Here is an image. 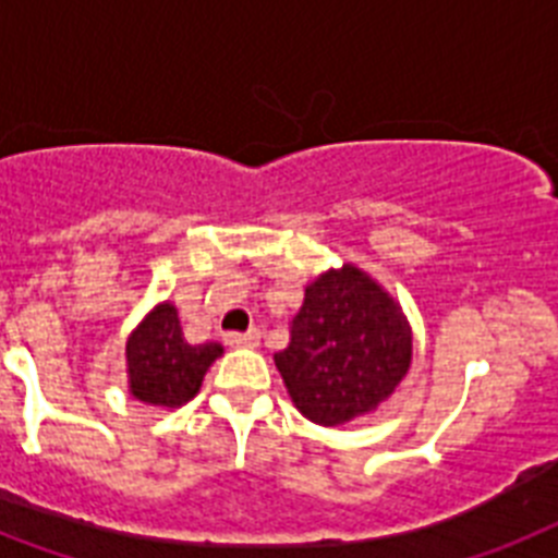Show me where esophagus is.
Returning a JSON list of instances; mask_svg holds the SVG:
<instances>
[{
	"instance_id": "esophagus-1",
	"label": "esophagus",
	"mask_w": 558,
	"mask_h": 558,
	"mask_svg": "<svg viewBox=\"0 0 558 558\" xmlns=\"http://www.w3.org/2000/svg\"><path fill=\"white\" fill-rule=\"evenodd\" d=\"M223 340H227V345H257L260 343V331H229V335H223Z\"/></svg>"
}]
</instances>
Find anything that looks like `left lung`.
<instances>
[{"mask_svg": "<svg viewBox=\"0 0 558 558\" xmlns=\"http://www.w3.org/2000/svg\"><path fill=\"white\" fill-rule=\"evenodd\" d=\"M275 366L306 420L351 423L377 411L409 374L411 326L377 280L343 264L308 283Z\"/></svg>", "mask_w": 558, "mask_h": 558, "instance_id": "left-lung-1", "label": "left lung"}]
</instances>
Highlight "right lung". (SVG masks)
Returning <instances> with one entry per match:
<instances>
[{"label":"right lung","instance_id":"right-lung-1","mask_svg":"<svg viewBox=\"0 0 558 558\" xmlns=\"http://www.w3.org/2000/svg\"><path fill=\"white\" fill-rule=\"evenodd\" d=\"M221 354V343H186L178 308L158 303L128 340L130 395L147 405L178 409L198 395L204 374Z\"/></svg>","mask_w":558,"mask_h":558}]
</instances>
